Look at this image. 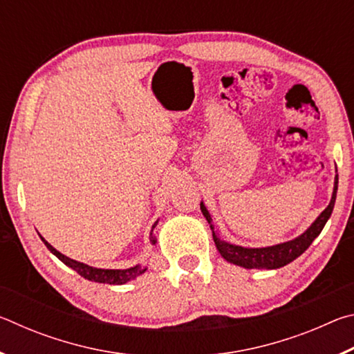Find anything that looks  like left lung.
<instances>
[{"label": "left lung", "mask_w": 354, "mask_h": 354, "mask_svg": "<svg viewBox=\"0 0 354 354\" xmlns=\"http://www.w3.org/2000/svg\"><path fill=\"white\" fill-rule=\"evenodd\" d=\"M337 181H339V178L335 176L331 203H329L325 211L319 215V218H317L314 223L310 225L309 230L306 232H303L299 237L293 239V241L274 245V247L243 248V247H237V245H231L225 241H221L212 225V218H211V215H209L207 209L205 207L203 203L200 205V207H201L203 215H205L206 220L209 221V225H211L214 242H215V245H217V250L220 251V254L223 259H226L231 263H236V266L245 267V268H268V270H272V268L284 267L289 262H292L293 259H297L299 254H303L304 251L309 248V245L314 242V239L320 234L323 226L326 225V221L329 217H331V212L334 209L335 194H337Z\"/></svg>", "instance_id": "left-lung-1"}]
</instances>
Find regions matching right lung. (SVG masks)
<instances>
[{
  "instance_id": "1",
  "label": "right lung",
  "mask_w": 354,
  "mask_h": 354,
  "mask_svg": "<svg viewBox=\"0 0 354 354\" xmlns=\"http://www.w3.org/2000/svg\"><path fill=\"white\" fill-rule=\"evenodd\" d=\"M158 225V221H154V225L151 227V242L154 243V237H153V230L154 226ZM41 241L46 245V248L51 251L53 254L56 257H59L65 266H68L70 268H73L75 272H77L81 274L82 278H86L88 281H95V283H107V284H124L128 283L129 279H134L136 277H139L143 272L147 270V268H142L140 266H136V267H131L127 268V270H104V268H93L91 266H86V263L82 262H77L70 259V257L64 256L62 253H59L57 250H55L51 247L50 243H48L44 237H41Z\"/></svg>"
}]
</instances>
